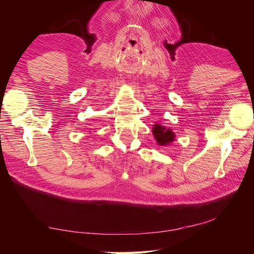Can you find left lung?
<instances>
[{
  "label": "left lung",
  "instance_id": "1",
  "mask_svg": "<svg viewBox=\"0 0 254 254\" xmlns=\"http://www.w3.org/2000/svg\"><path fill=\"white\" fill-rule=\"evenodd\" d=\"M152 133L159 145H168L175 140V134L171 129L162 127L161 125H155L152 128Z\"/></svg>",
  "mask_w": 254,
  "mask_h": 254
}]
</instances>
